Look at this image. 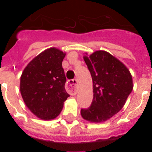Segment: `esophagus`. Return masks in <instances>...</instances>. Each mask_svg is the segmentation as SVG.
Listing matches in <instances>:
<instances>
[{
  "label": "esophagus",
  "instance_id": "34e87169",
  "mask_svg": "<svg viewBox=\"0 0 152 152\" xmlns=\"http://www.w3.org/2000/svg\"><path fill=\"white\" fill-rule=\"evenodd\" d=\"M66 89L68 92L71 95H75L77 93V80L73 79V80H68L66 86Z\"/></svg>",
  "mask_w": 152,
  "mask_h": 152
}]
</instances>
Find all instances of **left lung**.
Here are the masks:
<instances>
[{
    "instance_id": "8db88e82",
    "label": "left lung",
    "mask_w": 152,
    "mask_h": 152,
    "mask_svg": "<svg viewBox=\"0 0 152 152\" xmlns=\"http://www.w3.org/2000/svg\"><path fill=\"white\" fill-rule=\"evenodd\" d=\"M84 60L93 80L94 98L80 114L91 123H103L117 113L133 88L132 77L123 63L105 51H96Z\"/></svg>"
}]
</instances>
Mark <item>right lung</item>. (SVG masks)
Listing matches in <instances>:
<instances>
[{"label":"right lung","mask_w":152,"mask_h":152,"mask_svg":"<svg viewBox=\"0 0 152 152\" xmlns=\"http://www.w3.org/2000/svg\"><path fill=\"white\" fill-rule=\"evenodd\" d=\"M65 53L50 48L35 57L20 77V93L29 110L38 118L57 117L69 96L65 91L66 77L62 68Z\"/></svg>","instance_id":"1"}]
</instances>
